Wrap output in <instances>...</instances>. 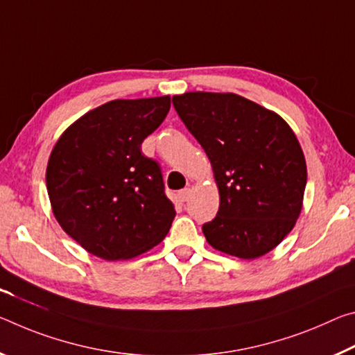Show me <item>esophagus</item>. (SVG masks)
<instances>
[{
	"label": "esophagus",
	"mask_w": 355,
	"mask_h": 355,
	"mask_svg": "<svg viewBox=\"0 0 355 355\" xmlns=\"http://www.w3.org/2000/svg\"><path fill=\"white\" fill-rule=\"evenodd\" d=\"M190 193H191L190 189H184V190L179 191L178 196H179V200H181L182 202H185V201H187V200L190 198Z\"/></svg>",
	"instance_id": "34e87169"
}]
</instances>
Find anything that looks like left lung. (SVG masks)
I'll return each instance as SVG.
<instances>
[{"label":"left lung","instance_id":"left-lung-1","mask_svg":"<svg viewBox=\"0 0 355 355\" xmlns=\"http://www.w3.org/2000/svg\"><path fill=\"white\" fill-rule=\"evenodd\" d=\"M179 118L206 150L218 187L206 241L241 259L269 253L294 228L304 206L306 164L280 114L232 92L173 96Z\"/></svg>","mask_w":355,"mask_h":355}]
</instances>
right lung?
<instances>
[{"label":"right lung","instance_id":"1","mask_svg":"<svg viewBox=\"0 0 355 355\" xmlns=\"http://www.w3.org/2000/svg\"><path fill=\"white\" fill-rule=\"evenodd\" d=\"M170 107V96L116 98L78 118L51 149L45 173L51 211L97 258H135L170 231L174 205L159 164L141 153Z\"/></svg>","mask_w":355,"mask_h":355}]
</instances>
